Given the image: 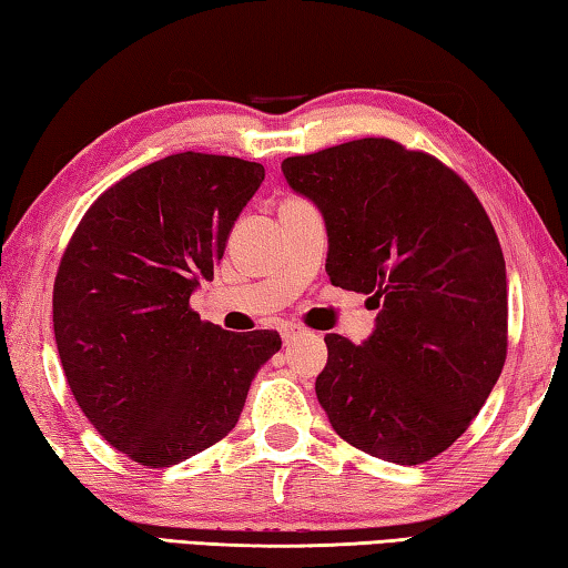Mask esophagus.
<instances>
[{
    "instance_id": "1",
    "label": "esophagus",
    "mask_w": 568,
    "mask_h": 568,
    "mask_svg": "<svg viewBox=\"0 0 568 568\" xmlns=\"http://www.w3.org/2000/svg\"><path fill=\"white\" fill-rule=\"evenodd\" d=\"M304 334H306V329L300 324H284L282 326V342L284 344H292L294 339H300V336H304Z\"/></svg>"
}]
</instances>
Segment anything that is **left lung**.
Wrapping results in <instances>:
<instances>
[{
	"label": "left lung",
	"mask_w": 568,
	"mask_h": 568,
	"mask_svg": "<svg viewBox=\"0 0 568 568\" xmlns=\"http://www.w3.org/2000/svg\"><path fill=\"white\" fill-rule=\"evenodd\" d=\"M286 182L322 209L334 286L369 294L364 344L326 334L316 399L334 432L384 462L449 449L506 362V264L464 179L394 139L286 156Z\"/></svg>",
	"instance_id": "8db88e82"
}]
</instances>
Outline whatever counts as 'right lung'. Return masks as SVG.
<instances>
[{"label":"right lung","mask_w":568,"mask_h":568,"mask_svg":"<svg viewBox=\"0 0 568 568\" xmlns=\"http://www.w3.org/2000/svg\"><path fill=\"white\" fill-rule=\"evenodd\" d=\"M264 166L182 152L136 169L87 209L54 278L69 389L104 442L164 469L234 429L276 332H224L189 306L214 276Z\"/></svg>","instance_id":"1"}]
</instances>
